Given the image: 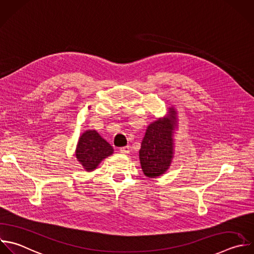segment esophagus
Wrapping results in <instances>:
<instances>
[{"label":"esophagus","mask_w":254,"mask_h":254,"mask_svg":"<svg viewBox=\"0 0 254 254\" xmlns=\"http://www.w3.org/2000/svg\"><path fill=\"white\" fill-rule=\"evenodd\" d=\"M121 153H123V154H128L129 152H130V148H129V146H125V147H121L120 148V150H119Z\"/></svg>","instance_id":"34e87169"}]
</instances>
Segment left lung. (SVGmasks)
<instances>
[{
    "mask_svg": "<svg viewBox=\"0 0 254 254\" xmlns=\"http://www.w3.org/2000/svg\"><path fill=\"white\" fill-rule=\"evenodd\" d=\"M167 118L150 124L141 144L139 157L144 174L148 178L163 175L171 164L173 157L172 132L175 126L176 112L171 109Z\"/></svg>",
    "mask_w": 254,
    "mask_h": 254,
    "instance_id": "1",
    "label": "left lung"
}]
</instances>
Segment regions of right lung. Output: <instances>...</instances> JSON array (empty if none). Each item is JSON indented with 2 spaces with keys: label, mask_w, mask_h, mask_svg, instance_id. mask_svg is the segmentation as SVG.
Segmentation results:
<instances>
[{
  "label": "right lung",
  "mask_w": 254,
  "mask_h": 254,
  "mask_svg": "<svg viewBox=\"0 0 254 254\" xmlns=\"http://www.w3.org/2000/svg\"><path fill=\"white\" fill-rule=\"evenodd\" d=\"M112 153L113 148L108 142L95 130H88L80 136L75 155L83 168L89 172Z\"/></svg>",
  "instance_id": "right-lung-1"
}]
</instances>
